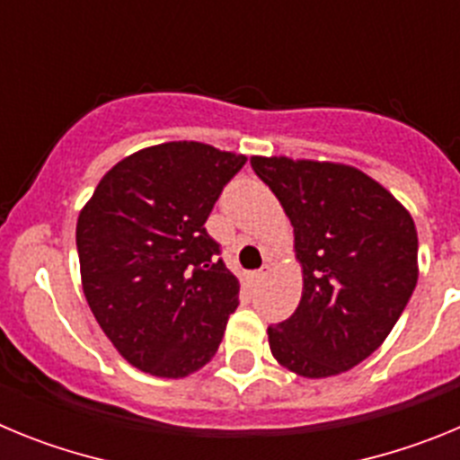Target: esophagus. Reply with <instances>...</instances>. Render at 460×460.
<instances>
[{
	"label": "esophagus",
	"mask_w": 460,
	"mask_h": 460,
	"mask_svg": "<svg viewBox=\"0 0 460 460\" xmlns=\"http://www.w3.org/2000/svg\"><path fill=\"white\" fill-rule=\"evenodd\" d=\"M267 274H270V267H262V270L253 271V279H255V280H262Z\"/></svg>",
	"instance_id": "esophagus-1"
}]
</instances>
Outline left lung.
<instances>
[{
	"mask_svg": "<svg viewBox=\"0 0 460 460\" xmlns=\"http://www.w3.org/2000/svg\"><path fill=\"white\" fill-rule=\"evenodd\" d=\"M295 227L299 306L267 329L274 359L304 377L350 371L387 339L417 286V230L385 186L352 165L253 156Z\"/></svg>",
	"mask_w": 460,
	"mask_h": 460,
	"instance_id": "1",
	"label": "left lung"
}]
</instances>
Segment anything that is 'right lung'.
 I'll return each mask as SVG.
<instances>
[{
	"mask_svg": "<svg viewBox=\"0 0 460 460\" xmlns=\"http://www.w3.org/2000/svg\"><path fill=\"white\" fill-rule=\"evenodd\" d=\"M243 154L205 142L140 149L103 174L75 227L93 318L128 364L184 377L217 355L239 280L205 223Z\"/></svg>",
	"mask_w": 460,
	"mask_h": 460,
	"instance_id": "right-lung-1",
	"label": "right lung"
}]
</instances>
